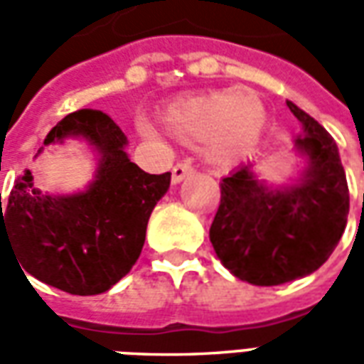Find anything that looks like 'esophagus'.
<instances>
[{"label": "esophagus", "mask_w": 364, "mask_h": 364, "mask_svg": "<svg viewBox=\"0 0 364 364\" xmlns=\"http://www.w3.org/2000/svg\"><path fill=\"white\" fill-rule=\"evenodd\" d=\"M193 173V166H191V161H179V164H175L173 171H171V181L173 183H181L187 175Z\"/></svg>", "instance_id": "esophagus-1"}]
</instances>
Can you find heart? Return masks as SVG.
I'll return each instance as SVG.
<instances>
[{
    "label": "heart",
    "instance_id": "heart-1",
    "mask_svg": "<svg viewBox=\"0 0 364 364\" xmlns=\"http://www.w3.org/2000/svg\"><path fill=\"white\" fill-rule=\"evenodd\" d=\"M265 105L253 90H220L179 97L161 111L167 132L187 144H206L218 164H232L259 142Z\"/></svg>",
    "mask_w": 364,
    "mask_h": 364
}]
</instances>
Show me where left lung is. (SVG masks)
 <instances>
[{"label": "left lung", "instance_id": "left-lung-1", "mask_svg": "<svg viewBox=\"0 0 364 364\" xmlns=\"http://www.w3.org/2000/svg\"><path fill=\"white\" fill-rule=\"evenodd\" d=\"M289 105L304 136V179L289 189H267L242 166L220 185L210 242L222 265L242 281L274 287L320 269L343 236L349 187L336 140L308 112Z\"/></svg>", "mask_w": 364, "mask_h": 364}]
</instances>
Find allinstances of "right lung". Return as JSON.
<instances>
[{
    "label": "right lung",
    "instance_id": "add662e5",
    "mask_svg": "<svg viewBox=\"0 0 364 364\" xmlns=\"http://www.w3.org/2000/svg\"><path fill=\"white\" fill-rule=\"evenodd\" d=\"M66 136H83L101 151L97 179L85 193L50 197L33 187L25 169L5 208L0 193V242L11 245L21 271L90 296L111 289L140 257L150 214L169 189L171 173L150 175L132 164L124 151L127 136L101 111L82 109L64 117L44 146Z\"/></svg>",
    "mask_w": 364,
    "mask_h": 364
}]
</instances>
